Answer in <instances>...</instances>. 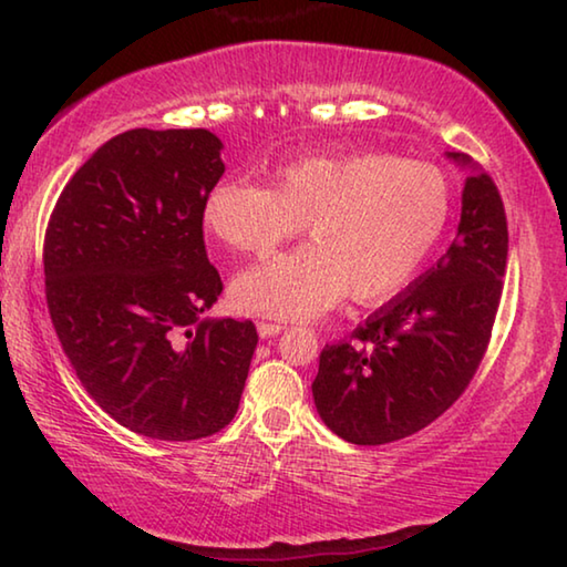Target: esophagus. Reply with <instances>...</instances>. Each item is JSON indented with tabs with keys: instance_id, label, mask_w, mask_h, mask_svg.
Listing matches in <instances>:
<instances>
[{
	"instance_id": "34e87169",
	"label": "esophagus",
	"mask_w": 567,
	"mask_h": 567,
	"mask_svg": "<svg viewBox=\"0 0 567 567\" xmlns=\"http://www.w3.org/2000/svg\"><path fill=\"white\" fill-rule=\"evenodd\" d=\"M285 330V324L280 322H257V332H260V338H275V334H280Z\"/></svg>"
}]
</instances>
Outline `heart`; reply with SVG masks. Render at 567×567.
<instances>
[{
    "label": "heart",
    "instance_id": "heart-1",
    "mask_svg": "<svg viewBox=\"0 0 567 567\" xmlns=\"http://www.w3.org/2000/svg\"><path fill=\"white\" fill-rule=\"evenodd\" d=\"M447 217L443 172L382 152L295 159L275 172V187L225 177L203 203L209 233L247 255H270L307 225L310 245L233 282L237 307L285 320L312 318L344 295L364 305L390 300L433 252Z\"/></svg>",
    "mask_w": 567,
    "mask_h": 567
}]
</instances>
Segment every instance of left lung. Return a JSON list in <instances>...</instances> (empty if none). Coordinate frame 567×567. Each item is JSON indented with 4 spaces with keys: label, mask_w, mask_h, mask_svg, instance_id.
Here are the masks:
<instances>
[{
    "label": "left lung",
    "mask_w": 567,
    "mask_h": 567,
    "mask_svg": "<svg viewBox=\"0 0 567 567\" xmlns=\"http://www.w3.org/2000/svg\"><path fill=\"white\" fill-rule=\"evenodd\" d=\"M457 237L364 324L328 344L312 382L320 417L354 445H385L430 425L463 395L483 360L507 262V223L495 182L467 155Z\"/></svg>",
    "instance_id": "left-lung-1"
}]
</instances>
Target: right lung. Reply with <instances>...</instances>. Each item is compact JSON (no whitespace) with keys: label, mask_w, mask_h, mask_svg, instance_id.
<instances>
[{"label":"right lung","mask_w":567,"mask_h":567,"mask_svg":"<svg viewBox=\"0 0 567 567\" xmlns=\"http://www.w3.org/2000/svg\"><path fill=\"white\" fill-rule=\"evenodd\" d=\"M219 152L209 130L122 132L74 172L47 227L62 350L97 405L152 440L229 425L257 348L249 320H203L223 292L203 237Z\"/></svg>","instance_id":"obj_1"}]
</instances>
